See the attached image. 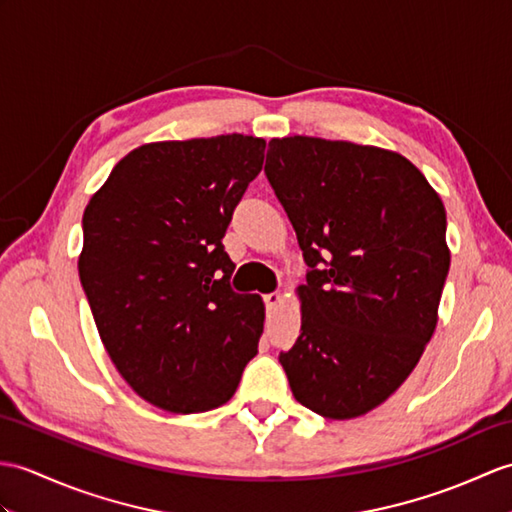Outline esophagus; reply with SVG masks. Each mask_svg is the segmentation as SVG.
I'll return each instance as SVG.
<instances>
[{"mask_svg":"<svg viewBox=\"0 0 512 512\" xmlns=\"http://www.w3.org/2000/svg\"><path fill=\"white\" fill-rule=\"evenodd\" d=\"M264 303H266V310H275V307L281 303V292H270L264 296Z\"/></svg>","mask_w":512,"mask_h":512,"instance_id":"1","label":"esophagus"}]
</instances>
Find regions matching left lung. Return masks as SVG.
Masks as SVG:
<instances>
[{
	"mask_svg": "<svg viewBox=\"0 0 512 512\" xmlns=\"http://www.w3.org/2000/svg\"><path fill=\"white\" fill-rule=\"evenodd\" d=\"M266 178L307 264L301 336L279 362L296 401L355 419L406 382L449 272L443 200L397 152L272 139Z\"/></svg>",
	"mask_w": 512,
	"mask_h": 512,
	"instance_id": "obj_1",
	"label": "left lung"
}]
</instances>
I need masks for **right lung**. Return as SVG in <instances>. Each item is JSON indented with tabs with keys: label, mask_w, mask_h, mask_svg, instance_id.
<instances>
[{
	"label": "right lung",
	"mask_w": 512,
	"mask_h": 512,
	"mask_svg": "<svg viewBox=\"0 0 512 512\" xmlns=\"http://www.w3.org/2000/svg\"><path fill=\"white\" fill-rule=\"evenodd\" d=\"M266 141H161L115 165L82 216L78 275L117 371L176 414L227 403L257 355L264 303L231 288L222 237Z\"/></svg>",
	"instance_id": "right-lung-1"
}]
</instances>
